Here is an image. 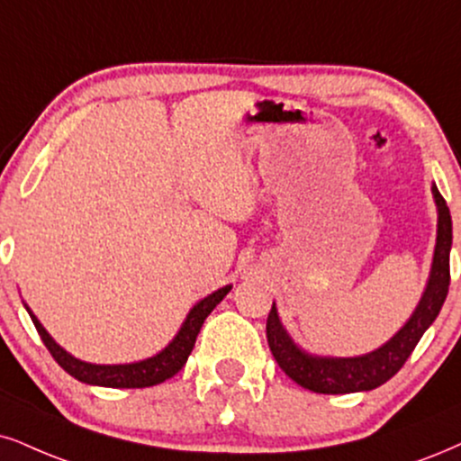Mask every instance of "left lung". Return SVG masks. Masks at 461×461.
Wrapping results in <instances>:
<instances>
[{
	"mask_svg": "<svg viewBox=\"0 0 461 461\" xmlns=\"http://www.w3.org/2000/svg\"><path fill=\"white\" fill-rule=\"evenodd\" d=\"M431 192H434L436 204H438V237H436L434 263H431L428 288H425L411 321L387 344L369 352V355L352 357V359L312 357L299 346H294L280 325L276 305H271L269 316H267V342H269V348L274 352L282 372H286V376L293 378L299 387L327 395L369 391L384 384L404 367L414 346L419 344V339L423 338V333L438 316L447 299L448 282H451V271H448V252H451L453 240L451 213H448L447 201L442 198L438 187L434 185Z\"/></svg>",
	"mask_w": 461,
	"mask_h": 461,
	"instance_id": "8db88e82",
	"label": "left lung"
}]
</instances>
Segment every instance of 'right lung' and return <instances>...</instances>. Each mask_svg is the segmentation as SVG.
Listing matches in <instances>:
<instances>
[{
    "mask_svg": "<svg viewBox=\"0 0 461 461\" xmlns=\"http://www.w3.org/2000/svg\"><path fill=\"white\" fill-rule=\"evenodd\" d=\"M229 291L230 286H224L220 288V291L209 294V297H204L201 303H196L194 308L190 310V314H187L181 331L175 335L173 342H170L160 355L139 363H128V366H94V363L74 359V357L68 355L59 344H55V339L47 333V329L40 325L38 318L33 316L30 310L27 312H30L33 325H36V331L40 333V338H42L44 346H47L50 355H53V359L59 363L70 376L87 384H100V387L143 389L173 378L175 374L185 366L187 357H190L192 348H194L196 335L201 331L204 318L212 314L215 305L229 294Z\"/></svg>",
    "mask_w": 461,
    "mask_h": 461,
    "instance_id": "add662e5",
    "label": "right lung"
}]
</instances>
